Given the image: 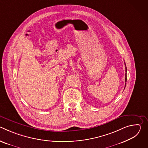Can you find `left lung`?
Masks as SVG:
<instances>
[{
  "label": "left lung",
  "mask_w": 148,
  "mask_h": 148,
  "mask_svg": "<svg viewBox=\"0 0 148 148\" xmlns=\"http://www.w3.org/2000/svg\"><path fill=\"white\" fill-rule=\"evenodd\" d=\"M125 65L126 66V64H125ZM125 71H126V74H125V86H126V79H127V78H126V71H127V69H126V67H125Z\"/></svg>",
  "instance_id": "obj_1"
}]
</instances>
